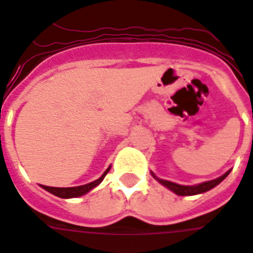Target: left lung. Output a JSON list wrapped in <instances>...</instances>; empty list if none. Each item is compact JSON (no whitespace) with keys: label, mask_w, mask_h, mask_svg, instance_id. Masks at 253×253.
Here are the masks:
<instances>
[{"label":"left lung","mask_w":253,"mask_h":253,"mask_svg":"<svg viewBox=\"0 0 253 253\" xmlns=\"http://www.w3.org/2000/svg\"><path fill=\"white\" fill-rule=\"evenodd\" d=\"M230 174V170L226 171V173L221 175L217 179L213 180H208V182H204V183L196 184V186H182V184H176L174 182H170V180H165V179H160L155 174L152 173V175L155 176L156 179L159 180L160 183L164 184L165 187H168L170 191H173L174 194L179 195V196H191V195H198V194H203V192H207V191L212 190L213 187H215L217 184H219L222 182L225 178Z\"/></svg>","instance_id":"left-lung-1"}]
</instances>
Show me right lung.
<instances>
[{"mask_svg":"<svg viewBox=\"0 0 253 253\" xmlns=\"http://www.w3.org/2000/svg\"><path fill=\"white\" fill-rule=\"evenodd\" d=\"M110 170V168L105 170V173L102 174L98 179L93 180L91 183H87L84 184V186H78V187H49V186H44V184H41V187L46 190L50 194L55 195V196H58V198H62V199H71V198H79V196H83L85 195L87 192L94 188L96 186L101 183L102 179L105 178V175L108 174V171Z\"/></svg>","mask_w":253,"mask_h":253,"instance_id":"add662e5","label":"right lung"}]
</instances>
